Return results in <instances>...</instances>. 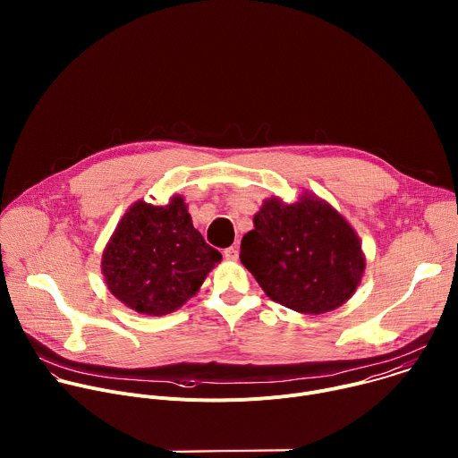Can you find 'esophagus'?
I'll return each instance as SVG.
<instances>
[{
	"mask_svg": "<svg viewBox=\"0 0 458 458\" xmlns=\"http://www.w3.org/2000/svg\"><path fill=\"white\" fill-rule=\"evenodd\" d=\"M223 255L228 259V260H237L239 259V246H230L223 251Z\"/></svg>",
	"mask_w": 458,
	"mask_h": 458,
	"instance_id": "34e87169",
	"label": "esophagus"
}]
</instances>
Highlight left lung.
Wrapping results in <instances>:
<instances>
[{"instance_id": "8db88e82", "label": "left lung", "mask_w": 458, "mask_h": 458, "mask_svg": "<svg viewBox=\"0 0 458 458\" xmlns=\"http://www.w3.org/2000/svg\"><path fill=\"white\" fill-rule=\"evenodd\" d=\"M350 223L317 195L265 199L241 241V263L265 293L299 313L343 306L360 284L366 259Z\"/></svg>"}]
</instances>
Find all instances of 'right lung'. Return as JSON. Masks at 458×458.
I'll list each match as a JSON object with an SVG mask.
<instances>
[{"mask_svg": "<svg viewBox=\"0 0 458 458\" xmlns=\"http://www.w3.org/2000/svg\"><path fill=\"white\" fill-rule=\"evenodd\" d=\"M221 253L193 228L181 195L138 201L121 217L101 260L110 293L143 315H166L198 293Z\"/></svg>", "mask_w": 458, "mask_h": 458, "instance_id": "add662e5", "label": "right lung"}]
</instances>
